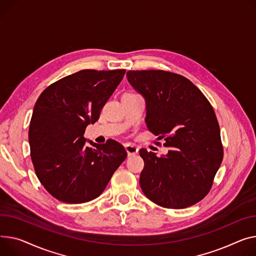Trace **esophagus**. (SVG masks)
<instances>
[{
	"instance_id": "34e87169",
	"label": "esophagus",
	"mask_w": 256,
	"mask_h": 256,
	"mask_svg": "<svg viewBox=\"0 0 256 256\" xmlns=\"http://www.w3.org/2000/svg\"><path fill=\"white\" fill-rule=\"evenodd\" d=\"M126 152H128V156H136V154H137V153H138V151H139L138 147L136 146V145H134V144H126Z\"/></svg>"
}]
</instances>
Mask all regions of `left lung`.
I'll return each instance as SVG.
<instances>
[{
  "label": "left lung",
  "mask_w": 256,
  "mask_h": 256,
  "mask_svg": "<svg viewBox=\"0 0 256 256\" xmlns=\"http://www.w3.org/2000/svg\"><path fill=\"white\" fill-rule=\"evenodd\" d=\"M128 81L146 102L148 130L164 139L168 154L140 149V185L153 202L170 209L194 205L211 190L224 148L215 112L187 78L162 70L128 71Z\"/></svg>",
  "instance_id": "1"
}]
</instances>
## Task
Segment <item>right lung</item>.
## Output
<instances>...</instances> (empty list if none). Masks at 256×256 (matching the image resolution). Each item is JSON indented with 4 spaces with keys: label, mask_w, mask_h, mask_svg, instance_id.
<instances>
[{
    "label": "right lung",
    "mask_w": 256,
    "mask_h": 256,
    "mask_svg": "<svg viewBox=\"0 0 256 256\" xmlns=\"http://www.w3.org/2000/svg\"><path fill=\"white\" fill-rule=\"evenodd\" d=\"M126 70H82L52 83L40 94L28 128L30 158L45 190L56 200L82 204L98 198L126 158L122 144L88 141L94 124Z\"/></svg>",
    "instance_id": "add662e5"
}]
</instances>
